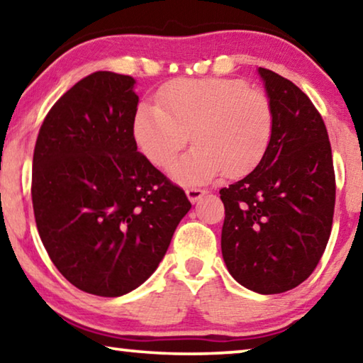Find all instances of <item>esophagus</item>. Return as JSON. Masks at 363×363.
<instances>
[{"instance_id":"obj_1","label":"esophagus","mask_w":363,"mask_h":363,"mask_svg":"<svg viewBox=\"0 0 363 363\" xmlns=\"http://www.w3.org/2000/svg\"><path fill=\"white\" fill-rule=\"evenodd\" d=\"M186 194H187V199L191 200L192 203H195V202H199L203 195L208 194V191H206V189H199V187H189Z\"/></svg>"}]
</instances>
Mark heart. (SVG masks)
<instances>
[{"mask_svg": "<svg viewBox=\"0 0 363 363\" xmlns=\"http://www.w3.org/2000/svg\"><path fill=\"white\" fill-rule=\"evenodd\" d=\"M140 103L132 119L134 140L152 164L164 169L187 142L195 147L172 166L177 181L199 184L244 176L260 163L273 134V108L262 90L226 77L176 79Z\"/></svg>", "mask_w": 363, "mask_h": 363, "instance_id": "1", "label": "heart"}]
</instances>
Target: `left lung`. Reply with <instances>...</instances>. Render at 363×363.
I'll return each mask as SVG.
<instances>
[{"label":"left lung","mask_w":363,"mask_h":363,"mask_svg":"<svg viewBox=\"0 0 363 363\" xmlns=\"http://www.w3.org/2000/svg\"><path fill=\"white\" fill-rule=\"evenodd\" d=\"M273 108L267 153L244 179L220 191L221 252L239 284L281 294L303 283L331 234L336 177L323 118L303 91L258 69Z\"/></svg>","instance_id":"8db88e82"}]
</instances>
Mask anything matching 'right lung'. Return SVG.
Returning <instances> with one entry per match:
<instances>
[{
	"mask_svg": "<svg viewBox=\"0 0 363 363\" xmlns=\"http://www.w3.org/2000/svg\"><path fill=\"white\" fill-rule=\"evenodd\" d=\"M134 84L108 71L79 80L51 106L33 150L40 239L69 283L100 297L139 287L192 206L137 152Z\"/></svg>",
	"mask_w": 363,
	"mask_h": 363,
	"instance_id": "add662e5",
	"label": "right lung"
}]
</instances>
